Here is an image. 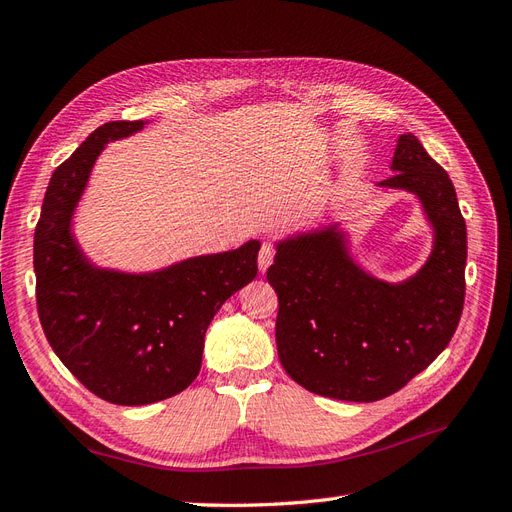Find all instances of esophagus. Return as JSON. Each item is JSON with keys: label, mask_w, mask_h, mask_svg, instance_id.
<instances>
[{"label": "esophagus", "mask_w": 512, "mask_h": 512, "mask_svg": "<svg viewBox=\"0 0 512 512\" xmlns=\"http://www.w3.org/2000/svg\"><path fill=\"white\" fill-rule=\"evenodd\" d=\"M273 256H275V250H273V245H269V243H262V247H260V252H258V269L265 273L269 267H271V262H273Z\"/></svg>", "instance_id": "obj_1"}]
</instances>
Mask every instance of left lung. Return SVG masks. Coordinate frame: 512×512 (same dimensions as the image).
I'll use <instances>...</instances> for the list:
<instances>
[{
    "instance_id": "left-lung-1",
    "label": "left lung",
    "mask_w": 512,
    "mask_h": 512,
    "mask_svg": "<svg viewBox=\"0 0 512 512\" xmlns=\"http://www.w3.org/2000/svg\"><path fill=\"white\" fill-rule=\"evenodd\" d=\"M380 188L421 200L433 250L391 284L356 265L339 224L275 243L267 280L277 292V354L303 389L344 401L397 393L448 346L466 297V220L455 185L414 134H401Z\"/></svg>"
}]
</instances>
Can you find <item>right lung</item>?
Instances as JSON below:
<instances>
[{
	"mask_svg": "<svg viewBox=\"0 0 512 512\" xmlns=\"http://www.w3.org/2000/svg\"><path fill=\"white\" fill-rule=\"evenodd\" d=\"M143 126L111 121L91 132L55 168L34 235L44 335L76 380L117 406H145L188 389L213 316L258 273L256 239L151 273L102 269L85 256L72 235V215L91 168L106 143Z\"/></svg>",
	"mask_w": 512,
	"mask_h": 512,
	"instance_id": "1",
	"label": "right lung"
}]
</instances>
